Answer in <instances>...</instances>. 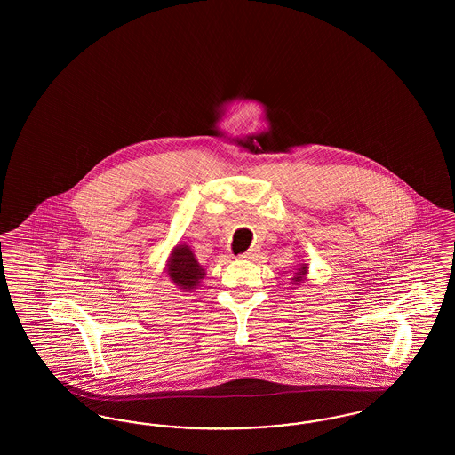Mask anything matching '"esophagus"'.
<instances>
[{
  "mask_svg": "<svg viewBox=\"0 0 455 455\" xmlns=\"http://www.w3.org/2000/svg\"><path fill=\"white\" fill-rule=\"evenodd\" d=\"M254 256H256V254H254V252H251V251H249V252H245V254H242V256H240V259H254Z\"/></svg>",
  "mask_w": 455,
  "mask_h": 455,
  "instance_id": "34e87169",
  "label": "esophagus"
}]
</instances>
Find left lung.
I'll return each mask as SVG.
<instances>
[{"mask_svg":"<svg viewBox=\"0 0 455 455\" xmlns=\"http://www.w3.org/2000/svg\"><path fill=\"white\" fill-rule=\"evenodd\" d=\"M307 275H308V264H305L302 262L300 266H299V269H297V273L293 275V278H291V284H300V283L305 282L307 280Z\"/></svg>","mask_w":455,"mask_h":455,"instance_id":"8db88e82","label":"left lung"}]
</instances>
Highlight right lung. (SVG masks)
<instances>
[{"label":"right lung","mask_w":455,"mask_h":455,"mask_svg":"<svg viewBox=\"0 0 455 455\" xmlns=\"http://www.w3.org/2000/svg\"><path fill=\"white\" fill-rule=\"evenodd\" d=\"M165 273L180 291H193L206 276V271L196 259L193 249L184 242L177 243L171 251Z\"/></svg>","instance_id":"obj_1"}]
</instances>
